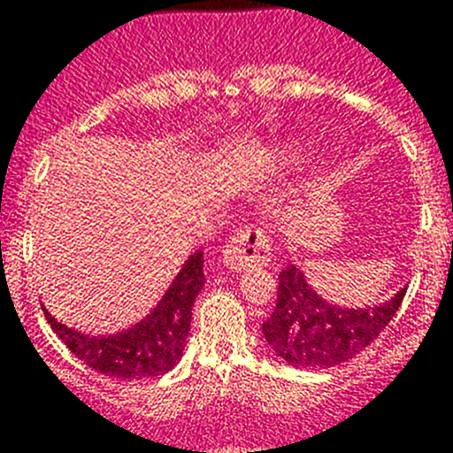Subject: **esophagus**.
I'll list each match as a JSON object with an SVG mask.
<instances>
[{
	"label": "esophagus",
	"mask_w": 453,
	"mask_h": 453,
	"mask_svg": "<svg viewBox=\"0 0 453 453\" xmlns=\"http://www.w3.org/2000/svg\"><path fill=\"white\" fill-rule=\"evenodd\" d=\"M222 258L226 267L234 272L254 270V267H265L272 258L270 240L263 234V229L245 226L242 231L224 245Z\"/></svg>",
	"instance_id": "34e87169"
}]
</instances>
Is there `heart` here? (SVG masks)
Masks as SVG:
<instances>
[{
	"label": "heart",
	"mask_w": 453,
	"mask_h": 453,
	"mask_svg": "<svg viewBox=\"0 0 453 453\" xmlns=\"http://www.w3.org/2000/svg\"><path fill=\"white\" fill-rule=\"evenodd\" d=\"M283 165L290 167V170H299L302 167V163L306 161V156H303L302 150H297V147H288L286 151H283Z\"/></svg>",
	"instance_id": "1"
}]
</instances>
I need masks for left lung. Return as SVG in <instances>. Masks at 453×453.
Here are the masks:
<instances>
[{
    "instance_id": "8db88e82",
    "label": "left lung",
    "mask_w": 453,
    "mask_h": 453,
    "mask_svg": "<svg viewBox=\"0 0 453 453\" xmlns=\"http://www.w3.org/2000/svg\"><path fill=\"white\" fill-rule=\"evenodd\" d=\"M406 288L365 308H345L324 299L299 265L279 274L274 313L263 322V338L283 363L303 370L335 367L361 354L395 318Z\"/></svg>"
}]
</instances>
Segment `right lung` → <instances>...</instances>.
Here are the masks:
<instances>
[{
  "label": "right lung",
  "instance_id": "add662e5",
  "mask_svg": "<svg viewBox=\"0 0 453 453\" xmlns=\"http://www.w3.org/2000/svg\"><path fill=\"white\" fill-rule=\"evenodd\" d=\"M203 286V251H195L145 318L118 334L90 335L58 322L45 311L58 338L88 367L115 379L163 376L181 361L190 331L192 303Z\"/></svg>",
  "mask_w": 453,
  "mask_h": 453
}]
</instances>
